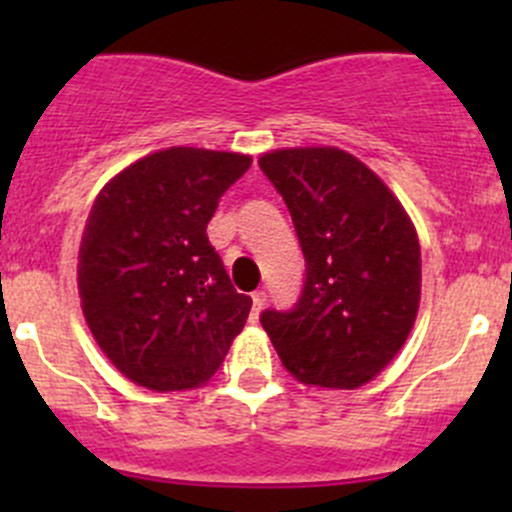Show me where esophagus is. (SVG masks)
<instances>
[{"instance_id":"1","label":"esophagus","mask_w":512,"mask_h":512,"mask_svg":"<svg viewBox=\"0 0 512 512\" xmlns=\"http://www.w3.org/2000/svg\"><path fill=\"white\" fill-rule=\"evenodd\" d=\"M265 302H267V292H255V294H252V319H257V314L262 312Z\"/></svg>"}]
</instances>
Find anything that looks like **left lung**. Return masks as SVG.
Returning <instances> with one entry per match:
<instances>
[{
    "label": "left lung",
    "mask_w": 512,
    "mask_h": 512,
    "mask_svg": "<svg viewBox=\"0 0 512 512\" xmlns=\"http://www.w3.org/2000/svg\"><path fill=\"white\" fill-rule=\"evenodd\" d=\"M304 252L302 294L260 322L297 381L356 389L404 347L421 299V247L384 180L339 148L260 158Z\"/></svg>",
    "instance_id": "1"
}]
</instances>
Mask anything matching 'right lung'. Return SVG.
<instances>
[{
	"instance_id": "obj_1",
	"label": "right lung",
	"mask_w": 512,
	"mask_h": 512,
	"mask_svg": "<svg viewBox=\"0 0 512 512\" xmlns=\"http://www.w3.org/2000/svg\"><path fill=\"white\" fill-rule=\"evenodd\" d=\"M250 165L242 153L165 148L98 193L79 250L81 309L133 384H208L245 327L252 299L232 287L205 230Z\"/></svg>"
}]
</instances>
